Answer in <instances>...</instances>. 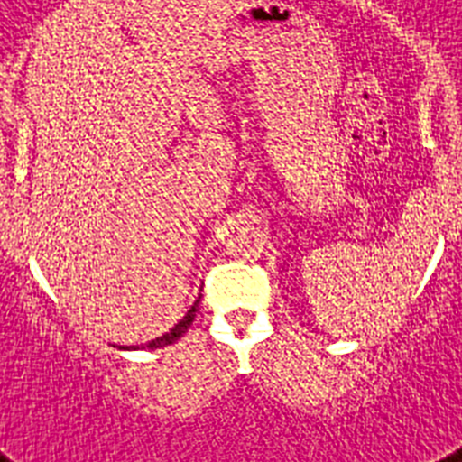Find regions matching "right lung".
<instances>
[{
  "label": "right lung",
  "mask_w": 462,
  "mask_h": 462,
  "mask_svg": "<svg viewBox=\"0 0 462 462\" xmlns=\"http://www.w3.org/2000/svg\"><path fill=\"white\" fill-rule=\"evenodd\" d=\"M199 302H201V300H196L194 307L189 309L187 314H184V319H181V321L177 323L174 328H170V333H162V336L155 337V340H151V343L141 345V350H143V347H148V350H153V347H165V345H172L174 340H180V337L184 336V333H187L189 326H191V321H194L196 309H199ZM122 350H136V347H134V345H132V347H122Z\"/></svg>",
  "instance_id": "add662e5"
}]
</instances>
